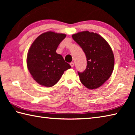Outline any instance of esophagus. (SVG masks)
Returning <instances> with one entry per match:
<instances>
[{"instance_id":"1","label":"esophagus","mask_w":135,"mask_h":135,"mask_svg":"<svg viewBox=\"0 0 135 135\" xmlns=\"http://www.w3.org/2000/svg\"><path fill=\"white\" fill-rule=\"evenodd\" d=\"M70 64L71 67H74V62H71V63Z\"/></svg>"}]
</instances>
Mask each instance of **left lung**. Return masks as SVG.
<instances>
[{
  "label": "left lung",
  "mask_w": 135,
  "mask_h": 135,
  "mask_svg": "<svg viewBox=\"0 0 135 135\" xmlns=\"http://www.w3.org/2000/svg\"><path fill=\"white\" fill-rule=\"evenodd\" d=\"M72 37L86 56V70L78 72L80 81L89 89H97L110 77L113 71L114 56L111 47L102 36L93 32H79L73 35Z\"/></svg>",
  "instance_id": "obj_1"
}]
</instances>
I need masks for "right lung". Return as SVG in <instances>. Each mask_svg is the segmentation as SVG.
Returning <instances> with one entry per match:
<instances>
[{"label":"right lung","instance_id":"add662e5","mask_svg":"<svg viewBox=\"0 0 135 135\" xmlns=\"http://www.w3.org/2000/svg\"><path fill=\"white\" fill-rule=\"evenodd\" d=\"M66 35L47 31L36 38L28 50L27 65L33 79L45 87L54 86L64 72L71 68L63 57L56 52Z\"/></svg>","mask_w":135,"mask_h":135}]
</instances>
